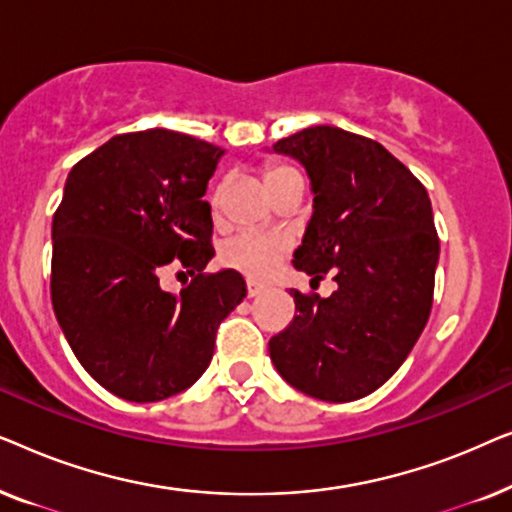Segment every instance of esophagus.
<instances>
[{"instance_id":"34e87169","label":"esophagus","mask_w":512,"mask_h":512,"mask_svg":"<svg viewBox=\"0 0 512 512\" xmlns=\"http://www.w3.org/2000/svg\"><path fill=\"white\" fill-rule=\"evenodd\" d=\"M263 291H268V286L261 284V282H254V279H249V282H247V296H249V298L261 296Z\"/></svg>"}]
</instances>
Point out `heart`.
<instances>
[{"label": "heart", "mask_w": 512, "mask_h": 512, "mask_svg": "<svg viewBox=\"0 0 512 512\" xmlns=\"http://www.w3.org/2000/svg\"><path fill=\"white\" fill-rule=\"evenodd\" d=\"M298 174L291 165L282 163H270L265 167L263 177L268 188H272L279 181ZM289 251V240L282 235H270V233H258V230H244V233L235 235L233 240L226 242L221 256L230 268L244 272L251 277H268L270 272L277 270V265L282 263V258Z\"/></svg>", "instance_id": "1"}]
</instances>
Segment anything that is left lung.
<instances>
[{"label": "left lung", "instance_id": "8db88e82", "mask_svg": "<svg viewBox=\"0 0 512 512\" xmlns=\"http://www.w3.org/2000/svg\"><path fill=\"white\" fill-rule=\"evenodd\" d=\"M272 151L296 158L314 193L293 268L312 279L331 270L338 289H291L298 314L270 338V359L307 396L356 401L401 368L429 321L440 254L429 193L382 144L333 125Z\"/></svg>", "mask_w": 512, "mask_h": 512}]
</instances>
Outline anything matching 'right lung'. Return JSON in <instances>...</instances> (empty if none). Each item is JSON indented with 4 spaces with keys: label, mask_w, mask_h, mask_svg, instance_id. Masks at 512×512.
Instances as JSON below:
<instances>
[{
    "label": "right lung",
    "mask_w": 512,
    "mask_h": 512,
    "mask_svg": "<svg viewBox=\"0 0 512 512\" xmlns=\"http://www.w3.org/2000/svg\"><path fill=\"white\" fill-rule=\"evenodd\" d=\"M223 156L172 130L111 137L69 172L53 216L51 300L88 375L118 398L153 403L191 387L216 328L247 296L240 272L212 261V207L202 195ZM194 275L179 297L157 275Z\"/></svg>",
    "instance_id": "right-lung-1"
}]
</instances>
